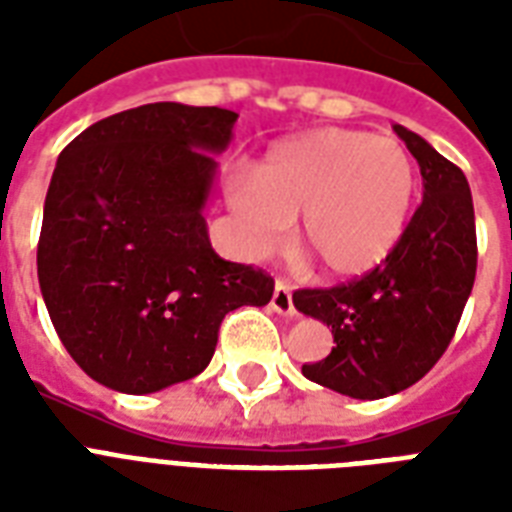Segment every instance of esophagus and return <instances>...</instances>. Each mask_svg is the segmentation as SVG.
I'll list each match as a JSON object with an SVG mask.
<instances>
[{
    "instance_id": "1",
    "label": "esophagus",
    "mask_w": 512,
    "mask_h": 512,
    "mask_svg": "<svg viewBox=\"0 0 512 512\" xmlns=\"http://www.w3.org/2000/svg\"><path fill=\"white\" fill-rule=\"evenodd\" d=\"M271 308L281 316H295V303H292V287H289L287 281H276V287H273L271 295Z\"/></svg>"
}]
</instances>
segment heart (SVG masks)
Here are the masks:
<instances>
[{
	"label": "heart",
	"instance_id": "obj_1",
	"mask_svg": "<svg viewBox=\"0 0 512 512\" xmlns=\"http://www.w3.org/2000/svg\"><path fill=\"white\" fill-rule=\"evenodd\" d=\"M417 167L398 140L361 130L305 132L263 156L257 175H233L225 199L244 255L265 257L300 241L335 279H356L385 263L412 215Z\"/></svg>",
	"mask_w": 512,
	"mask_h": 512
}]
</instances>
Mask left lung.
Wrapping results in <instances>:
<instances>
[{"label": "left lung", "mask_w": 512, "mask_h": 512, "mask_svg": "<svg viewBox=\"0 0 512 512\" xmlns=\"http://www.w3.org/2000/svg\"><path fill=\"white\" fill-rule=\"evenodd\" d=\"M420 164L422 204L398 247L364 279L300 289L295 308L332 327L335 348L303 364L311 382L374 401L401 393L444 356L476 281V215L468 177L417 132L393 124Z\"/></svg>", "instance_id": "1"}]
</instances>
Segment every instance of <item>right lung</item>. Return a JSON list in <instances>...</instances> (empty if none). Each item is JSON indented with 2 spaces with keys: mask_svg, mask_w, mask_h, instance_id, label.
Segmentation results:
<instances>
[{
  "mask_svg": "<svg viewBox=\"0 0 512 512\" xmlns=\"http://www.w3.org/2000/svg\"><path fill=\"white\" fill-rule=\"evenodd\" d=\"M239 114L148 103L76 135L44 199L36 271L52 327L92 380L143 396L207 369L225 313L273 279L209 244L217 154Z\"/></svg>",
  "mask_w": 512,
  "mask_h": 512,
  "instance_id": "obj_1",
  "label": "right lung"
}]
</instances>
